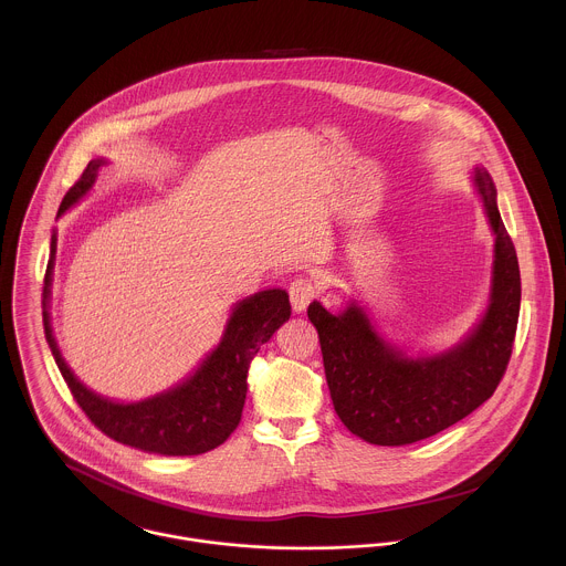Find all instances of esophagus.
I'll return each mask as SVG.
<instances>
[{"mask_svg":"<svg viewBox=\"0 0 566 566\" xmlns=\"http://www.w3.org/2000/svg\"><path fill=\"white\" fill-rule=\"evenodd\" d=\"M318 283L312 276H298L290 283V301H292V310L294 312H305L307 305L318 296Z\"/></svg>","mask_w":566,"mask_h":566,"instance_id":"esophagus-1","label":"esophagus"}]
</instances>
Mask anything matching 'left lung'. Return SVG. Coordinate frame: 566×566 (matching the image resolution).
I'll list each match as a JSON object with an SVG mask.
<instances>
[{
  "mask_svg": "<svg viewBox=\"0 0 566 566\" xmlns=\"http://www.w3.org/2000/svg\"><path fill=\"white\" fill-rule=\"evenodd\" d=\"M475 185L496 238L490 305L464 342L442 355L411 359L390 346L355 303L337 316L318 301L307 310L321 337L335 413L370 444L401 447L436 436L485 403L505 375L521 310V272L492 178L480 167Z\"/></svg>",
  "mask_w": 566,
  "mask_h": 566,
  "instance_id": "obj_1",
  "label": "left lung"
}]
</instances>
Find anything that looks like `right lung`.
<instances>
[{"mask_svg":"<svg viewBox=\"0 0 566 566\" xmlns=\"http://www.w3.org/2000/svg\"><path fill=\"white\" fill-rule=\"evenodd\" d=\"M104 161H91L76 185L65 193L59 216L76 205L93 187ZM56 254H52L43 281V326L56 366L88 420L108 438L159 455H200L220 447L242 420L248 368L261 344L290 321L292 307L285 290H263L235 305L222 342L180 386L139 403H113L82 386L65 364L50 326V285Z\"/></svg>","mask_w":566,"mask_h":566,"instance_id":"obj_1","label":"right lung"}]
</instances>
